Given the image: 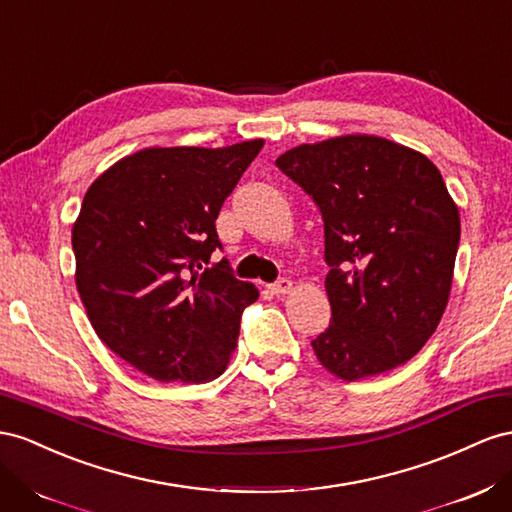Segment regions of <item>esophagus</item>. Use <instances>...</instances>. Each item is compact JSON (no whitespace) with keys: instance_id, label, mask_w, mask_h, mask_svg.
<instances>
[{"instance_id":"1","label":"esophagus","mask_w":512,"mask_h":512,"mask_svg":"<svg viewBox=\"0 0 512 512\" xmlns=\"http://www.w3.org/2000/svg\"><path fill=\"white\" fill-rule=\"evenodd\" d=\"M290 288H293V282H290L288 278H280V280H275L273 284H269V290L273 295H284V293H288Z\"/></svg>"}]
</instances>
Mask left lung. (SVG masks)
I'll use <instances>...</instances> for the list:
<instances>
[{"instance_id":"8db88e82","label":"left lung","mask_w":512,"mask_h":512,"mask_svg":"<svg viewBox=\"0 0 512 512\" xmlns=\"http://www.w3.org/2000/svg\"><path fill=\"white\" fill-rule=\"evenodd\" d=\"M275 165L319 206L331 321L312 340L344 381L409 362L446 310L461 219L439 170L375 135L303 144Z\"/></svg>"}]
</instances>
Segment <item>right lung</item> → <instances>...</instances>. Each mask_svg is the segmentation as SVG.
I'll use <instances>...</instances> for the list:
<instances>
[{
	"label": "right lung",
	"mask_w": 512,
	"mask_h": 512,
	"mask_svg": "<svg viewBox=\"0 0 512 512\" xmlns=\"http://www.w3.org/2000/svg\"><path fill=\"white\" fill-rule=\"evenodd\" d=\"M260 148H146L90 185L73 226L77 290L99 338L144 375L206 383L226 370L258 290L211 260L215 219Z\"/></svg>",
	"instance_id": "1"
}]
</instances>
